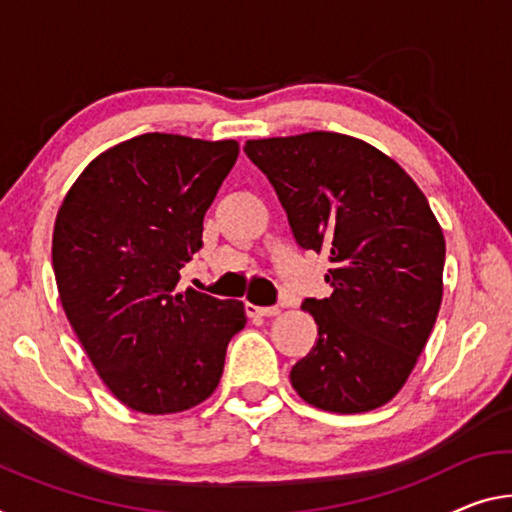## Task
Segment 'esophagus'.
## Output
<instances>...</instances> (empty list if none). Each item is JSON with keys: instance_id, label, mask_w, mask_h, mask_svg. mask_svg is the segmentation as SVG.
<instances>
[{"instance_id": "obj_1", "label": "esophagus", "mask_w": 512, "mask_h": 512, "mask_svg": "<svg viewBox=\"0 0 512 512\" xmlns=\"http://www.w3.org/2000/svg\"><path fill=\"white\" fill-rule=\"evenodd\" d=\"M247 313H249V316L274 318V316H279L281 309H279V306H256V304H247Z\"/></svg>"}]
</instances>
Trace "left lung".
<instances>
[{
    "label": "left lung",
    "mask_w": 512,
    "mask_h": 512,
    "mask_svg": "<svg viewBox=\"0 0 512 512\" xmlns=\"http://www.w3.org/2000/svg\"><path fill=\"white\" fill-rule=\"evenodd\" d=\"M302 249L327 251L332 295L306 297L316 345L290 371L327 412L375 410L403 387L442 304L446 242L414 180L366 141L338 132L251 139Z\"/></svg>",
    "instance_id": "1"
}]
</instances>
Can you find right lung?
<instances>
[{
    "instance_id": "right-lung-1",
    "label": "right lung",
    "mask_w": 512,
    "mask_h": 512,
    "mask_svg": "<svg viewBox=\"0 0 512 512\" xmlns=\"http://www.w3.org/2000/svg\"><path fill=\"white\" fill-rule=\"evenodd\" d=\"M238 141L146 132L100 153L61 203L52 267L61 304L109 391L144 414L190 410L217 389L242 302L187 288L203 217Z\"/></svg>"
}]
</instances>
